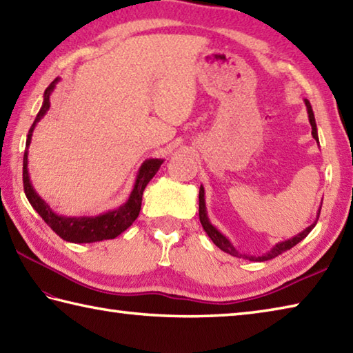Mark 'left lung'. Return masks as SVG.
Returning a JSON list of instances; mask_svg holds the SVG:
<instances>
[{"label":"left lung","instance_id":"1","mask_svg":"<svg viewBox=\"0 0 353 353\" xmlns=\"http://www.w3.org/2000/svg\"><path fill=\"white\" fill-rule=\"evenodd\" d=\"M305 103L307 107V114H309V122H310V127H312V136L314 139L319 142V133H316V123H315V116H314V112H312V107H310V102L307 99H305ZM320 211H321V206L319 210V216H316V220H319L320 217ZM199 217H200V223H202L205 232L208 234V237L214 241V245L219 246L220 250L225 251L226 254H231L234 255V257H243V259H248V260H252V261H266V260H271L274 257H277V255L283 254L288 250H291V248H294L296 243H300V241L305 239L307 234L314 230V226L316 225V220L315 223H312L310 226H307L305 231H301L300 234H296L295 237L289 239V240H285V241H280V243L275 245L271 251H269L268 254L261 255V257H254V255H245V254H240L236 248L232 246V243L230 240H228L222 232H220L216 226H212L210 219H208V214H206V206H205V190L203 186L200 185V190H199Z\"/></svg>","mask_w":353,"mask_h":353}]
</instances>
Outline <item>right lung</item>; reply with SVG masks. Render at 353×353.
<instances>
[{"label":"right lung","mask_w":353,"mask_h":353,"mask_svg":"<svg viewBox=\"0 0 353 353\" xmlns=\"http://www.w3.org/2000/svg\"><path fill=\"white\" fill-rule=\"evenodd\" d=\"M58 81L59 78L54 79L52 84L46 88L43 107H41L37 114V119L33 121L29 130V134H27L26 151L23 159V183L26 197L33 206V210L43 217L44 222L50 226L62 240L72 241V243H93V241L114 239L125 231L127 228L133 225L137 216H139L145 186H147L151 179L154 177L163 161L162 159H148V161H145L142 163L139 172H137L133 191H131L127 202L119 206L117 210L99 214V216L96 217H64L58 216L57 212H53L50 206L38 196V192L34 191L32 186L29 170H27V154H29L27 148H29L30 145L34 127H37V123L41 119H43L44 114L48 112V108H50V94L54 85L58 84Z\"/></svg>","instance_id":"1"}]
</instances>
